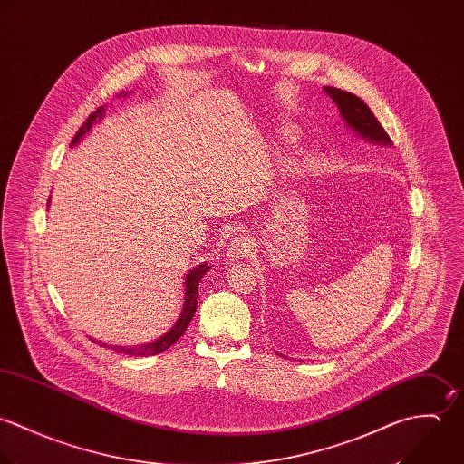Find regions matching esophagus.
I'll return each instance as SVG.
<instances>
[{
  "instance_id": "1",
  "label": "esophagus",
  "mask_w": 464,
  "mask_h": 464,
  "mask_svg": "<svg viewBox=\"0 0 464 464\" xmlns=\"http://www.w3.org/2000/svg\"><path fill=\"white\" fill-rule=\"evenodd\" d=\"M253 251V242L249 240V237H237L231 240V244L227 246V258L229 260H244L249 256V253Z\"/></svg>"
}]
</instances>
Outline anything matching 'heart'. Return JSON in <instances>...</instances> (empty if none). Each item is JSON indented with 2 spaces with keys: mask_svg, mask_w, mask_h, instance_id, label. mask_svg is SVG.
<instances>
[{
  "mask_svg": "<svg viewBox=\"0 0 464 464\" xmlns=\"http://www.w3.org/2000/svg\"><path fill=\"white\" fill-rule=\"evenodd\" d=\"M281 141H283V143H288V145H294V143L299 141V134H297L295 130H292V129H285V130L281 132ZM299 167H301L299 170H308V169H310V161L306 160V161H303Z\"/></svg>",
  "mask_w": 464,
  "mask_h": 464,
  "instance_id": "b5f03b06",
  "label": "heart"
}]
</instances>
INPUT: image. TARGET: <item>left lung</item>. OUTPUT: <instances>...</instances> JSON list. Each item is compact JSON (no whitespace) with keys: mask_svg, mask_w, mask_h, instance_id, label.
Returning <instances> with one entry per match:
<instances>
[{"mask_svg":"<svg viewBox=\"0 0 464 464\" xmlns=\"http://www.w3.org/2000/svg\"><path fill=\"white\" fill-rule=\"evenodd\" d=\"M324 93L330 94V98L337 103L341 116L344 118L346 125L355 130L359 136L368 140L371 143H380L385 147H391V138L385 132V129L380 125L376 116L372 114L368 103L361 100L357 94L337 90V88H324Z\"/></svg>","mask_w":464,"mask_h":464,"instance_id":"8db88e82","label":"left lung"}]
</instances>
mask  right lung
Returning a JSON list of instances; mask_svg holds the SVG:
<instances>
[{
    "instance_id": "right-lung-1",
    "label": "right lung",
    "mask_w": 464,
    "mask_h": 464,
    "mask_svg": "<svg viewBox=\"0 0 464 464\" xmlns=\"http://www.w3.org/2000/svg\"><path fill=\"white\" fill-rule=\"evenodd\" d=\"M103 111H105V107L96 109L93 114L84 121V125H82V127L79 129V132L73 136L72 147L77 145V143L81 141V138H84V136L92 130L94 121L103 116ZM208 269H209V266L204 262V264H200L198 267L191 269V271L186 275L183 312H181L178 323H176L163 337H160V339L154 341V343H147V344H141V346H129V348H125V346H109V344L98 343V341H96V344H102L103 348H112V350H116V352H120V353L132 355V357H149V355H158V353H163L165 350H169V348H170L172 344H176L178 339L185 334L186 328H188V324H189V321H191V317H193V314H195V308H197V294H198V283H200V279L204 278V275L208 273Z\"/></svg>"
}]
</instances>
